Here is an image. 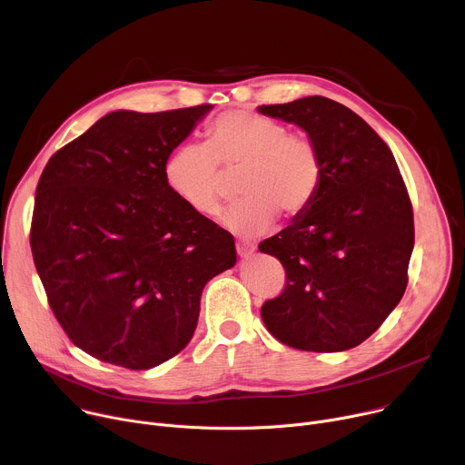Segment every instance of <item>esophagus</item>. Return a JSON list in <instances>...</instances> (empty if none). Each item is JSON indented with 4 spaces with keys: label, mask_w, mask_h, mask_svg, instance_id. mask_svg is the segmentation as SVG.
<instances>
[{
    "label": "esophagus",
    "mask_w": 465,
    "mask_h": 465,
    "mask_svg": "<svg viewBox=\"0 0 465 465\" xmlns=\"http://www.w3.org/2000/svg\"><path fill=\"white\" fill-rule=\"evenodd\" d=\"M255 252V246L248 241H237V253L241 257H250Z\"/></svg>",
    "instance_id": "esophagus-1"
}]
</instances>
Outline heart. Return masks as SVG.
<instances>
[{"instance_id": "1", "label": "heart", "mask_w": 465, "mask_h": 465, "mask_svg": "<svg viewBox=\"0 0 465 465\" xmlns=\"http://www.w3.org/2000/svg\"><path fill=\"white\" fill-rule=\"evenodd\" d=\"M226 173L242 171L244 196L223 224L242 237L267 233L280 213L296 219L318 194L323 162L318 145L305 132L255 112L233 110L204 130V145L183 143L163 163L171 193L196 215H219L226 198Z\"/></svg>"}]
</instances>
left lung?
I'll return each instance as SVG.
<instances>
[{"mask_svg":"<svg viewBox=\"0 0 465 465\" xmlns=\"http://www.w3.org/2000/svg\"><path fill=\"white\" fill-rule=\"evenodd\" d=\"M257 110L303 128L323 162L311 208L259 244L287 276L262 303V322L294 350H351L405 294L414 248L407 185L388 145L348 106L311 95Z\"/></svg>","mask_w":465,"mask_h":465,"instance_id":"8db88e82","label":"left lung"}]
</instances>
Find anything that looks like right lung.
<instances>
[{
    "label": "right lung",
    "mask_w": 465,
    "mask_h": 465,
    "mask_svg": "<svg viewBox=\"0 0 465 465\" xmlns=\"http://www.w3.org/2000/svg\"><path fill=\"white\" fill-rule=\"evenodd\" d=\"M210 110L106 114L38 180L36 272L65 335L103 362L149 370L180 353L204 285L235 264L232 233L187 210L163 178L167 156Z\"/></svg>",
    "instance_id": "obj_1"
}]
</instances>
